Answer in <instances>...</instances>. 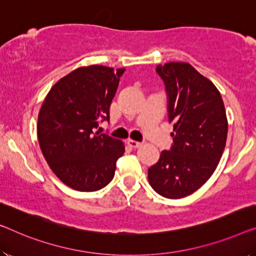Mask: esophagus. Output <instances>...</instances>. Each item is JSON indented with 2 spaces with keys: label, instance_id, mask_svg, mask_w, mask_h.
Segmentation results:
<instances>
[{
  "label": "esophagus",
  "instance_id": "obj_1",
  "mask_svg": "<svg viewBox=\"0 0 256 256\" xmlns=\"http://www.w3.org/2000/svg\"><path fill=\"white\" fill-rule=\"evenodd\" d=\"M128 144L133 148H138V147L141 146V144H142V142H140V141H136V140H132V139H130L128 141Z\"/></svg>",
  "mask_w": 256,
  "mask_h": 256
}]
</instances>
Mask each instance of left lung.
Wrapping results in <instances>:
<instances>
[{
  "mask_svg": "<svg viewBox=\"0 0 256 256\" xmlns=\"http://www.w3.org/2000/svg\"><path fill=\"white\" fill-rule=\"evenodd\" d=\"M166 93L172 144L148 169L156 193L180 199L200 188L215 171L226 148L228 120L220 93L188 63L158 64Z\"/></svg>",
  "mask_w": 256,
  "mask_h": 256,
  "instance_id": "8db88e82",
  "label": "left lung"
}]
</instances>
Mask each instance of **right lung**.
<instances>
[{"label":"right lung","instance_id":"obj_1","mask_svg":"<svg viewBox=\"0 0 256 256\" xmlns=\"http://www.w3.org/2000/svg\"><path fill=\"white\" fill-rule=\"evenodd\" d=\"M125 68H79L58 80L38 117V139L46 161L68 188L93 192L114 178L124 154L120 140L96 131L109 120V108Z\"/></svg>","mask_w":256,"mask_h":256}]
</instances>
